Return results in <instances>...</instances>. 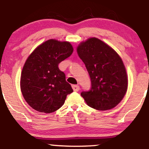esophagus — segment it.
<instances>
[{"mask_svg":"<svg viewBox=\"0 0 149 149\" xmlns=\"http://www.w3.org/2000/svg\"><path fill=\"white\" fill-rule=\"evenodd\" d=\"M72 88H73V91H75V92L79 91V90H80V87L78 86V85H72Z\"/></svg>","mask_w":149,"mask_h":149,"instance_id":"1","label":"esophagus"}]
</instances>
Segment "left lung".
I'll return each mask as SVG.
<instances>
[{
	"label": "left lung",
	"instance_id": "1",
	"mask_svg": "<svg viewBox=\"0 0 149 149\" xmlns=\"http://www.w3.org/2000/svg\"><path fill=\"white\" fill-rule=\"evenodd\" d=\"M77 52L91 79V89L80 93L87 104L100 111L116 107L125 95L128 83L125 67L118 53L97 38L82 42Z\"/></svg>",
	"mask_w": 149,
	"mask_h": 149
}]
</instances>
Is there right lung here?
I'll return each instance as SVG.
<instances>
[{
    "label": "right lung",
    "mask_w": 149,
    "mask_h": 149,
    "mask_svg": "<svg viewBox=\"0 0 149 149\" xmlns=\"http://www.w3.org/2000/svg\"><path fill=\"white\" fill-rule=\"evenodd\" d=\"M69 42L50 39L33 50L24 65L20 87L26 102L36 111L50 113L64 104L73 89L58 65L73 53Z\"/></svg>",
    "instance_id": "1"
}]
</instances>
